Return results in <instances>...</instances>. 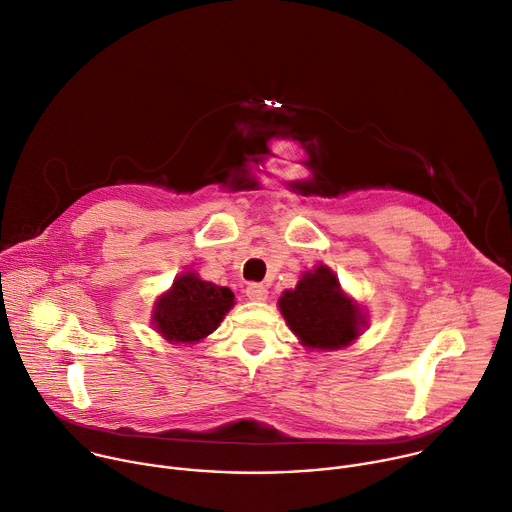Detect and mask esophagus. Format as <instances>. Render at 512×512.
I'll list each match as a JSON object with an SVG mask.
<instances>
[{
  "label": "esophagus",
  "mask_w": 512,
  "mask_h": 512,
  "mask_svg": "<svg viewBox=\"0 0 512 512\" xmlns=\"http://www.w3.org/2000/svg\"><path fill=\"white\" fill-rule=\"evenodd\" d=\"M246 296L250 300H266L268 298V290L264 284H258V282H250L246 286Z\"/></svg>",
  "instance_id": "obj_1"
}]
</instances>
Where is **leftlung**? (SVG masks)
<instances>
[{"mask_svg":"<svg viewBox=\"0 0 512 512\" xmlns=\"http://www.w3.org/2000/svg\"><path fill=\"white\" fill-rule=\"evenodd\" d=\"M278 304L288 327L306 347L341 349L359 335V309L341 292L329 268L321 266L313 274H304Z\"/></svg>","mask_w":512,"mask_h":512,"instance_id":"1","label":"left lung"}]
</instances>
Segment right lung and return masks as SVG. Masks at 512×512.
<instances>
[{
    "mask_svg": "<svg viewBox=\"0 0 512 512\" xmlns=\"http://www.w3.org/2000/svg\"><path fill=\"white\" fill-rule=\"evenodd\" d=\"M234 294L226 286L199 280L195 274L177 278L155 309L157 331L175 343H195L222 323L232 309Z\"/></svg>",
    "mask_w": 512,
    "mask_h": 512,
    "instance_id": "obj_1",
    "label": "right lung"
}]
</instances>
